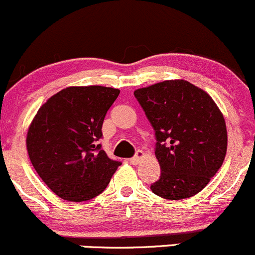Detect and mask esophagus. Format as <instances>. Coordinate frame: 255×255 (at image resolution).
<instances>
[{"instance_id": "1", "label": "esophagus", "mask_w": 255, "mask_h": 255, "mask_svg": "<svg viewBox=\"0 0 255 255\" xmlns=\"http://www.w3.org/2000/svg\"><path fill=\"white\" fill-rule=\"evenodd\" d=\"M143 152L141 151V149H138V151H136V153H135V156L132 157V158H130V162L132 164H137V163H140V161H141V158H142L143 157Z\"/></svg>"}]
</instances>
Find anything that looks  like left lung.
<instances>
[{
    "label": "left lung",
    "mask_w": 255,
    "mask_h": 255,
    "mask_svg": "<svg viewBox=\"0 0 255 255\" xmlns=\"http://www.w3.org/2000/svg\"><path fill=\"white\" fill-rule=\"evenodd\" d=\"M156 137L159 179L156 195L182 200L203 190L224 163L227 130L211 97L184 80L164 81L136 89Z\"/></svg>",
    "instance_id": "left-lung-1"
}]
</instances>
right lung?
<instances>
[{"label": "right lung", "mask_w": 255, "mask_h": 255, "mask_svg": "<svg viewBox=\"0 0 255 255\" xmlns=\"http://www.w3.org/2000/svg\"><path fill=\"white\" fill-rule=\"evenodd\" d=\"M119 93L102 86L69 87L36 113L28 130V154L39 177L64 200L98 196L122 164L98 142L107 112Z\"/></svg>", "instance_id": "right-lung-1"}]
</instances>
